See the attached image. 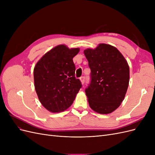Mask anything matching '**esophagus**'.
Wrapping results in <instances>:
<instances>
[{
  "label": "esophagus",
  "mask_w": 155,
  "mask_h": 155,
  "mask_svg": "<svg viewBox=\"0 0 155 155\" xmlns=\"http://www.w3.org/2000/svg\"><path fill=\"white\" fill-rule=\"evenodd\" d=\"M85 76H81L80 78V80H81L82 84H84V83H85Z\"/></svg>",
  "instance_id": "34e87169"
}]
</instances>
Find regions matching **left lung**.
Returning a JSON list of instances; mask_svg holds the SVG:
<instances>
[{
	"instance_id": "8db88e82",
	"label": "left lung",
	"mask_w": 155,
	"mask_h": 155,
	"mask_svg": "<svg viewBox=\"0 0 155 155\" xmlns=\"http://www.w3.org/2000/svg\"><path fill=\"white\" fill-rule=\"evenodd\" d=\"M91 69L85 93L91 108L100 114L115 110L123 101L129 82V67L118 50L100 44L84 50Z\"/></svg>"
}]
</instances>
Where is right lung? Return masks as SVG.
<instances>
[{"label":"right lung","mask_w":155,"mask_h":155,"mask_svg":"<svg viewBox=\"0 0 155 155\" xmlns=\"http://www.w3.org/2000/svg\"><path fill=\"white\" fill-rule=\"evenodd\" d=\"M79 48L59 45L45 54L34 70L35 88L41 104L51 112L64 111L72 104L81 82L75 77L73 58Z\"/></svg>","instance_id":"obj_1"}]
</instances>
